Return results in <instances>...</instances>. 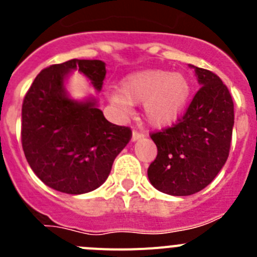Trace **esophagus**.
<instances>
[{
	"label": "esophagus",
	"instance_id": "34e87169",
	"mask_svg": "<svg viewBox=\"0 0 257 257\" xmlns=\"http://www.w3.org/2000/svg\"><path fill=\"white\" fill-rule=\"evenodd\" d=\"M143 136H144V134L138 133V131H134L133 136H131V140H133V142H136V140H139L140 138H143Z\"/></svg>",
	"mask_w": 257,
	"mask_h": 257
}]
</instances>
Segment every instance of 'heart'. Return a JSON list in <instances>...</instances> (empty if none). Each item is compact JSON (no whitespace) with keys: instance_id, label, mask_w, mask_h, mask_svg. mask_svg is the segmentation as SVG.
<instances>
[{"instance_id":"1","label":"heart","mask_w":257,"mask_h":257,"mask_svg":"<svg viewBox=\"0 0 257 257\" xmlns=\"http://www.w3.org/2000/svg\"><path fill=\"white\" fill-rule=\"evenodd\" d=\"M190 96V82L181 73L166 69H145L124 77L119 91L110 100L124 113L133 112V104H143L144 117L151 126L167 127L185 110Z\"/></svg>"}]
</instances>
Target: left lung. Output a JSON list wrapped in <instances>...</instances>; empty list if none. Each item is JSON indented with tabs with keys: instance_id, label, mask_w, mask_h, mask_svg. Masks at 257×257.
<instances>
[{
	"instance_id": "obj_1",
	"label": "left lung",
	"mask_w": 257,
	"mask_h": 257,
	"mask_svg": "<svg viewBox=\"0 0 257 257\" xmlns=\"http://www.w3.org/2000/svg\"><path fill=\"white\" fill-rule=\"evenodd\" d=\"M201 85L178 123L151 134L156 160L151 184L171 196H190L206 188L225 165L234 124L228 87L211 70L193 67Z\"/></svg>"
}]
</instances>
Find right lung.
Listing matches in <instances>:
<instances>
[{
    "instance_id": "1",
    "label": "right lung",
    "mask_w": 257,
    "mask_h": 257,
    "mask_svg": "<svg viewBox=\"0 0 257 257\" xmlns=\"http://www.w3.org/2000/svg\"><path fill=\"white\" fill-rule=\"evenodd\" d=\"M76 69L100 91L105 63L72 59L41 70L22 106V145L31 169L47 187L67 194L100 187L131 139L130 127L106 121L95 99L68 96L64 81Z\"/></svg>"
}]
</instances>
